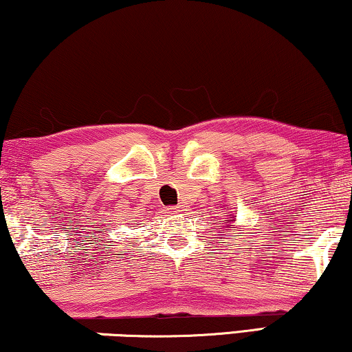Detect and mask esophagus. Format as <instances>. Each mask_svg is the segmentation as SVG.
Instances as JSON below:
<instances>
[{
  "mask_svg": "<svg viewBox=\"0 0 352 352\" xmlns=\"http://www.w3.org/2000/svg\"><path fill=\"white\" fill-rule=\"evenodd\" d=\"M179 211H184V205H177V206L166 208V212L168 214H175V212H179Z\"/></svg>",
  "mask_w": 352,
  "mask_h": 352,
  "instance_id": "34e87169",
  "label": "esophagus"
}]
</instances>
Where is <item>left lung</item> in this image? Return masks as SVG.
I'll return each mask as SVG.
<instances>
[{
  "instance_id": "obj_1",
  "label": "left lung",
  "mask_w": 352,
  "mask_h": 352,
  "mask_svg": "<svg viewBox=\"0 0 352 352\" xmlns=\"http://www.w3.org/2000/svg\"><path fill=\"white\" fill-rule=\"evenodd\" d=\"M228 221H230V222H233V221H235V219H228ZM232 226H228V228H230ZM232 228H235V227H232Z\"/></svg>"
}]
</instances>
